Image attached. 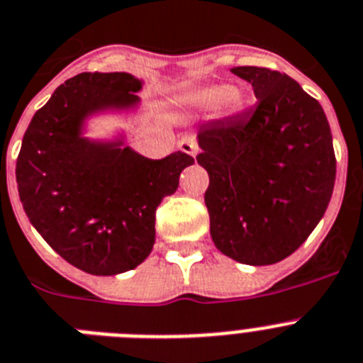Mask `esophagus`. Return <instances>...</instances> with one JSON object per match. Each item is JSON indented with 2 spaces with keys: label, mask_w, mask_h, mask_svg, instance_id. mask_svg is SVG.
Listing matches in <instances>:
<instances>
[{
  "label": "esophagus",
  "mask_w": 363,
  "mask_h": 363,
  "mask_svg": "<svg viewBox=\"0 0 363 363\" xmlns=\"http://www.w3.org/2000/svg\"><path fill=\"white\" fill-rule=\"evenodd\" d=\"M179 150L185 152V154H189V156L196 157V154H198L196 139H194L193 135H185V138H182V141H179Z\"/></svg>",
  "instance_id": "1"
}]
</instances>
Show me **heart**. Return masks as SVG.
I'll list each match as a JSON object with an SVG mask.
<instances>
[{"label": "heart", "mask_w": 363, "mask_h": 363, "mask_svg": "<svg viewBox=\"0 0 363 363\" xmlns=\"http://www.w3.org/2000/svg\"><path fill=\"white\" fill-rule=\"evenodd\" d=\"M184 102L193 110H213L224 119H235L240 117L247 110V97L244 91L233 86L218 84H198L189 89L184 95Z\"/></svg>", "instance_id": "1"}]
</instances>
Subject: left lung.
<instances>
[{"label":"left lung","mask_w":363,"mask_h":363,"mask_svg":"<svg viewBox=\"0 0 363 363\" xmlns=\"http://www.w3.org/2000/svg\"><path fill=\"white\" fill-rule=\"evenodd\" d=\"M257 97L252 113L198 130L196 161L209 174L211 238L237 262L283 261L323 218L336 179L323 108L296 80L266 67H233Z\"/></svg>","instance_id":"1"}]
</instances>
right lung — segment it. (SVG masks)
Wrapping results in <instances>:
<instances>
[{"label":"right lung","instance_id":"obj_1","mask_svg":"<svg viewBox=\"0 0 363 363\" xmlns=\"http://www.w3.org/2000/svg\"><path fill=\"white\" fill-rule=\"evenodd\" d=\"M143 80L130 73H80L58 86L21 141L16 184L23 211L43 240L91 275L134 270L156 242V209L174 194L194 160L172 152L150 160L111 139L86 135L89 119L134 113Z\"/></svg>","mask_w":363,"mask_h":363}]
</instances>
